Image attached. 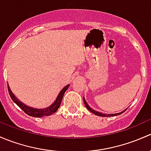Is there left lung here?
I'll list each match as a JSON object with an SVG mask.
<instances>
[{
  "mask_svg": "<svg viewBox=\"0 0 151 151\" xmlns=\"http://www.w3.org/2000/svg\"><path fill=\"white\" fill-rule=\"evenodd\" d=\"M83 102H84V104H85V105H86V108L87 109H88V110H89V111H91V113H94V114L97 115V116H102V117H109V116H119V115H121V114H122V113H124V112H125L126 110H127V109H126V110H123L122 112H120V113H114V114H105V113H100V112L96 111V110H94L91 109V108H90L89 106H88V103H87V102H86V100H85V98H84V97H83Z\"/></svg>",
  "mask_w": 151,
  "mask_h": 151,
  "instance_id": "8db88e82",
  "label": "left lung"
}]
</instances>
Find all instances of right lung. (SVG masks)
<instances>
[{
  "instance_id": "add662e5",
  "label": "right lung",
  "mask_w": 151,
  "mask_h": 151,
  "mask_svg": "<svg viewBox=\"0 0 151 151\" xmlns=\"http://www.w3.org/2000/svg\"><path fill=\"white\" fill-rule=\"evenodd\" d=\"M69 86H70L69 84L67 85L66 86H65L64 88L61 90V91H60V94H58L57 99H56V100L54 101V103H53L52 105H51L50 106L47 107V108H41V109L31 108V107L27 106V105H24V103H22V102L20 100H19V99L15 97L14 94L12 93V91H11L10 87H9V84H8V91H9V95H10L11 98L12 99V100H13L14 102L15 103H16L17 105L24 112V113H27L28 116H32V117L39 118V117H43V116H50V115L54 113L57 110H58V108H60V104H61L62 102V100H63L65 92L66 91V90L68 89Z\"/></svg>"
}]
</instances>
